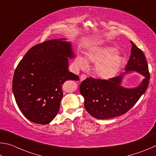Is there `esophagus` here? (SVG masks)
Wrapping results in <instances>:
<instances>
[{"label":"esophagus","instance_id":"obj_1","mask_svg":"<svg viewBox=\"0 0 156 156\" xmlns=\"http://www.w3.org/2000/svg\"><path fill=\"white\" fill-rule=\"evenodd\" d=\"M87 78V75H85V74H83V75H81L80 76V81H83L84 80H86Z\"/></svg>","mask_w":156,"mask_h":156}]
</instances>
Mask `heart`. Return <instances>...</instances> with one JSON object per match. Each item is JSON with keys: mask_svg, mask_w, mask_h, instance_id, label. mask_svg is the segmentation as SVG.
I'll return each mask as SVG.
<instances>
[{"mask_svg": "<svg viewBox=\"0 0 156 156\" xmlns=\"http://www.w3.org/2000/svg\"><path fill=\"white\" fill-rule=\"evenodd\" d=\"M88 59L97 64L94 68L95 73L105 80L114 77L118 73L122 62V58L116 53V49L113 47L92 50L88 53ZM76 63L81 68H86L88 65V62L83 56L77 57Z\"/></svg>", "mask_w": 156, "mask_h": 156, "instance_id": "1", "label": "heart"}]
</instances>
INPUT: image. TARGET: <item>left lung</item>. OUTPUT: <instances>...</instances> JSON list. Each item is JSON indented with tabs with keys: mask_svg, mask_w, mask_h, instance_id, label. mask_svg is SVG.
I'll return each mask as SVG.
<instances>
[{
	"mask_svg": "<svg viewBox=\"0 0 156 156\" xmlns=\"http://www.w3.org/2000/svg\"><path fill=\"white\" fill-rule=\"evenodd\" d=\"M131 55L125 70L127 72L109 80L89 77L81 82L80 92L84 97V107L92 116L108 119L122 115L138 101L148 87L150 74L143 51L132 41ZM136 71L145 76L140 86L125 89L120 86L125 73Z\"/></svg>",
	"mask_w": 156,
	"mask_h": 156,
	"instance_id": "obj_1",
	"label": "left lung"
}]
</instances>
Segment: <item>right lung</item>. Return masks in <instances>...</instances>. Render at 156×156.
<instances>
[{"mask_svg": "<svg viewBox=\"0 0 156 156\" xmlns=\"http://www.w3.org/2000/svg\"><path fill=\"white\" fill-rule=\"evenodd\" d=\"M50 40L31 47L19 62L13 75L16 102L26 118L46 125L58 113L65 81L80 80L68 71L67 57H74L71 44Z\"/></svg>", "mask_w": 156, "mask_h": 156, "instance_id": "obj_1", "label": "right lung"}]
</instances>
